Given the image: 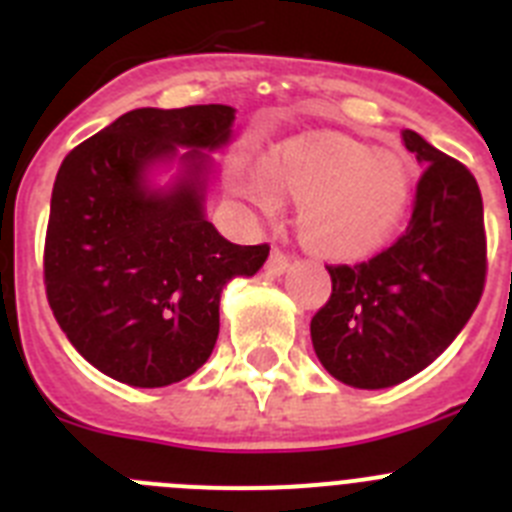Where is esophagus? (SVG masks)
Wrapping results in <instances>:
<instances>
[{"label": "esophagus", "mask_w": 512, "mask_h": 512, "mask_svg": "<svg viewBox=\"0 0 512 512\" xmlns=\"http://www.w3.org/2000/svg\"><path fill=\"white\" fill-rule=\"evenodd\" d=\"M287 269H289L287 253L279 251V248H271L269 261H266V271H269V274H284Z\"/></svg>", "instance_id": "34e87169"}]
</instances>
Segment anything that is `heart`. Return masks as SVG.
<instances>
[{
	"label": "heart",
	"mask_w": 512,
	"mask_h": 512,
	"mask_svg": "<svg viewBox=\"0 0 512 512\" xmlns=\"http://www.w3.org/2000/svg\"><path fill=\"white\" fill-rule=\"evenodd\" d=\"M233 189L264 210L277 192L300 205L302 241L328 259H361L382 246L413 200V171L392 151L351 138H300L266 166H238Z\"/></svg>",
	"instance_id": "obj_1"
}]
</instances>
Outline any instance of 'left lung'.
<instances>
[{"mask_svg": "<svg viewBox=\"0 0 512 512\" xmlns=\"http://www.w3.org/2000/svg\"><path fill=\"white\" fill-rule=\"evenodd\" d=\"M402 143L423 164L408 228L361 264H328L333 292L310 320L320 364L359 390L423 372L459 336L485 292L477 179L413 130H402Z\"/></svg>", "mask_w": 512, "mask_h": 512, "instance_id": "left-lung-1", "label": "left lung"}]
</instances>
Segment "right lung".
Returning a JSON list of instances; mask_svg holds the SVG:
<instances>
[{"mask_svg":"<svg viewBox=\"0 0 512 512\" xmlns=\"http://www.w3.org/2000/svg\"><path fill=\"white\" fill-rule=\"evenodd\" d=\"M228 104L140 107L63 158L45 230V297L74 348L130 387L182 382L210 359L220 292L269 246H235L202 215L207 153L228 143ZM189 147L188 179L151 193L142 171Z\"/></svg>","mask_w":512,"mask_h":512,"instance_id":"add662e5","label":"right lung"}]
</instances>
